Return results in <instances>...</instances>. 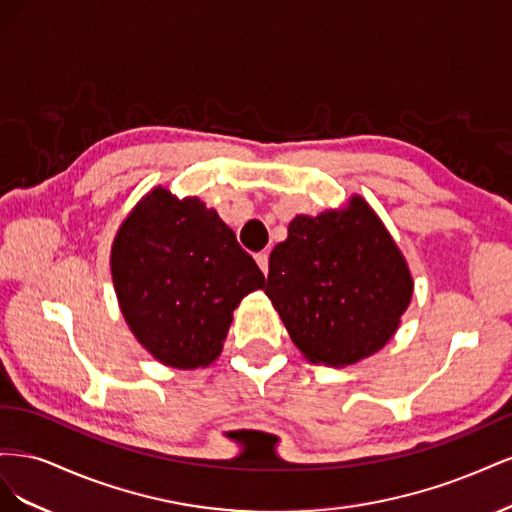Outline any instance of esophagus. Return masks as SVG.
<instances>
[{"label":"esophagus","mask_w":512,"mask_h":512,"mask_svg":"<svg viewBox=\"0 0 512 512\" xmlns=\"http://www.w3.org/2000/svg\"><path fill=\"white\" fill-rule=\"evenodd\" d=\"M256 262H258L260 271L265 273V275H269V254H267V252H260V254H256Z\"/></svg>","instance_id":"34e87169"}]
</instances>
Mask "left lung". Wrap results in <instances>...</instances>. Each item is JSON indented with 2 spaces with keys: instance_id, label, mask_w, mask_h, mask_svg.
<instances>
[{
  "instance_id": "obj_1",
  "label": "left lung",
  "mask_w": 512,
  "mask_h": 512,
  "mask_svg": "<svg viewBox=\"0 0 512 512\" xmlns=\"http://www.w3.org/2000/svg\"><path fill=\"white\" fill-rule=\"evenodd\" d=\"M267 297L307 361L348 367L397 333L414 280L378 213L359 194L297 215L269 256Z\"/></svg>"
}]
</instances>
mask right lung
Masks as SVG:
<instances>
[{
    "label": "right lung",
    "instance_id": "1",
    "mask_svg": "<svg viewBox=\"0 0 512 512\" xmlns=\"http://www.w3.org/2000/svg\"><path fill=\"white\" fill-rule=\"evenodd\" d=\"M111 275L130 331L153 359L198 369L222 354L232 312L265 286L215 209L196 196L153 188L121 222Z\"/></svg>",
    "mask_w": 512,
    "mask_h": 512
}]
</instances>
